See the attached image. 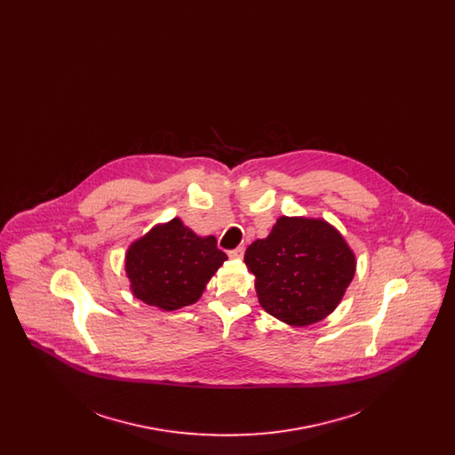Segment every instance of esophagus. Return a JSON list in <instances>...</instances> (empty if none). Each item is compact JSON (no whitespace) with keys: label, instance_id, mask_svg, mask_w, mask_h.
Instances as JSON below:
<instances>
[{"label":"esophagus","instance_id":"esophagus-1","mask_svg":"<svg viewBox=\"0 0 455 455\" xmlns=\"http://www.w3.org/2000/svg\"><path fill=\"white\" fill-rule=\"evenodd\" d=\"M243 252H245V249L243 247H237V249H234V251H230L228 252V256L232 258V259H242L243 258Z\"/></svg>","mask_w":455,"mask_h":455}]
</instances>
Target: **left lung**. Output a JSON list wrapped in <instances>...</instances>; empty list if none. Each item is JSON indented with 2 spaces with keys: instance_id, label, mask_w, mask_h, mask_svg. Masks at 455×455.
<instances>
[{
  "instance_id": "8db88e82",
  "label": "left lung",
  "mask_w": 455,
  "mask_h": 455,
  "mask_svg": "<svg viewBox=\"0 0 455 455\" xmlns=\"http://www.w3.org/2000/svg\"><path fill=\"white\" fill-rule=\"evenodd\" d=\"M243 262L256 276L260 307L295 327L334 312L356 271L355 252L323 218H278L267 237L247 247Z\"/></svg>"
}]
</instances>
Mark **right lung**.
I'll use <instances>...</instances> for the list:
<instances>
[{
	"label": "right lung",
	"instance_id": "1",
	"mask_svg": "<svg viewBox=\"0 0 455 455\" xmlns=\"http://www.w3.org/2000/svg\"><path fill=\"white\" fill-rule=\"evenodd\" d=\"M225 260L217 238L199 237L180 218H172L136 238L124 264L132 295L171 312L197 302Z\"/></svg>",
	"mask_w": 455,
	"mask_h": 455
}]
</instances>
